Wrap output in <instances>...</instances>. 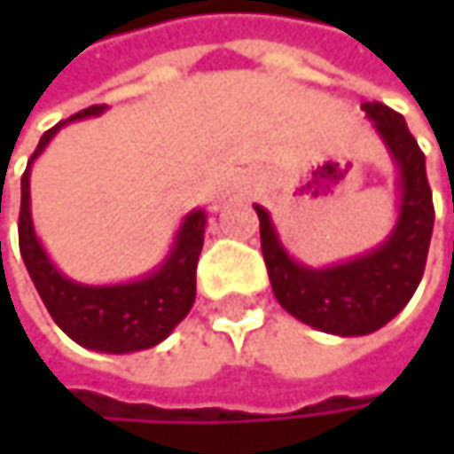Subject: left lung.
<instances>
[{"label": "left lung", "mask_w": 454, "mask_h": 454, "mask_svg": "<svg viewBox=\"0 0 454 454\" xmlns=\"http://www.w3.org/2000/svg\"><path fill=\"white\" fill-rule=\"evenodd\" d=\"M365 118L395 165L397 218L373 249L331 265H305L289 254L270 213L254 205L268 278L281 308L333 336H365L387 325L415 294L434 231L426 157L403 115L379 102L363 105Z\"/></svg>", "instance_id": "obj_1"}]
</instances>
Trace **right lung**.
<instances>
[{
    "label": "right lung",
    "instance_id": "add662e5",
    "mask_svg": "<svg viewBox=\"0 0 454 454\" xmlns=\"http://www.w3.org/2000/svg\"><path fill=\"white\" fill-rule=\"evenodd\" d=\"M107 105L81 110L70 121L57 123L46 131L20 181V254L28 276L44 300L54 323L81 347L107 355H129L157 347L173 328L189 316L197 297V262L205 241L210 213L194 207L184 215L173 236L168 254L144 276L121 284H81L67 278L46 254L42 239L36 236L31 215V165L42 157L49 141L67 123L99 118Z\"/></svg>",
    "mask_w": 454,
    "mask_h": 454
}]
</instances>
